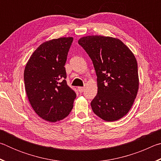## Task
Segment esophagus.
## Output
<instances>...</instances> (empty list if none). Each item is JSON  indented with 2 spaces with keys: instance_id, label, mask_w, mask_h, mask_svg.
Instances as JSON below:
<instances>
[{
  "instance_id": "esophagus-1",
  "label": "esophagus",
  "mask_w": 161,
  "mask_h": 161,
  "mask_svg": "<svg viewBox=\"0 0 161 161\" xmlns=\"http://www.w3.org/2000/svg\"><path fill=\"white\" fill-rule=\"evenodd\" d=\"M84 90V87H78V91L80 93H81V92H83Z\"/></svg>"
}]
</instances>
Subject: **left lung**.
I'll return each instance as SVG.
<instances>
[{"label": "left lung", "instance_id": "1", "mask_svg": "<svg viewBox=\"0 0 161 161\" xmlns=\"http://www.w3.org/2000/svg\"><path fill=\"white\" fill-rule=\"evenodd\" d=\"M78 43L89 54L97 76V94L92 111L106 121H117L132 107L139 86L137 61L118 38L89 35Z\"/></svg>", "mask_w": 161, "mask_h": 161}]
</instances>
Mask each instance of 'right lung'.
Segmentation results:
<instances>
[{"instance_id":"1","label":"right lung","mask_w":161,"mask_h":161,"mask_svg":"<svg viewBox=\"0 0 161 161\" xmlns=\"http://www.w3.org/2000/svg\"><path fill=\"white\" fill-rule=\"evenodd\" d=\"M73 37H59L42 43L24 70L27 97L40 118L56 122L69 115L77 94L67 86L64 64Z\"/></svg>"}]
</instances>
